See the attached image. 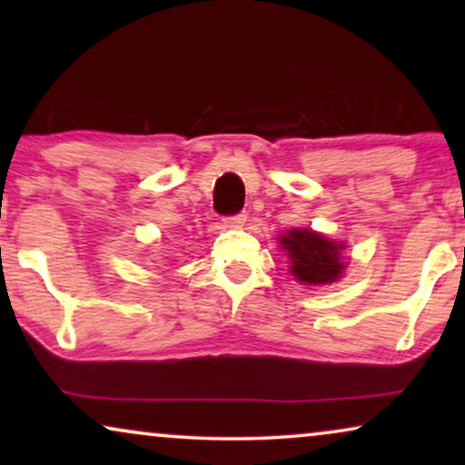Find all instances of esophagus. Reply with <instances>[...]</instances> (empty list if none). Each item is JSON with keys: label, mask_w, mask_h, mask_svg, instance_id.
<instances>
[{"label": "esophagus", "mask_w": 465, "mask_h": 465, "mask_svg": "<svg viewBox=\"0 0 465 465\" xmlns=\"http://www.w3.org/2000/svg\"><path fill=\"white\" fill-rule=\"evenodd\" d=\"M245 222V213H237V215H231V218H224V226L228 228H241Z\"/></svg>", "instance_id": "obj_1"}]
</instances>
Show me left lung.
<instances>
[{"label": "left lung", "instance_id": "left-lung-1", "mask_svg": "<svg viewBox=\"0 0 465 465\" xmlns=\"http://www.w3.org/2000/svg\"><path fill=\"white\" fill-rule=\"evenodd\" d=\"M279 245L288 252L290 272L302 285L334 283L345 271V258L341 256L345 243L309 228H292L279 237Z\"/></svg>", "mask_w": 465, "mask_h": 465}]
</instances>
